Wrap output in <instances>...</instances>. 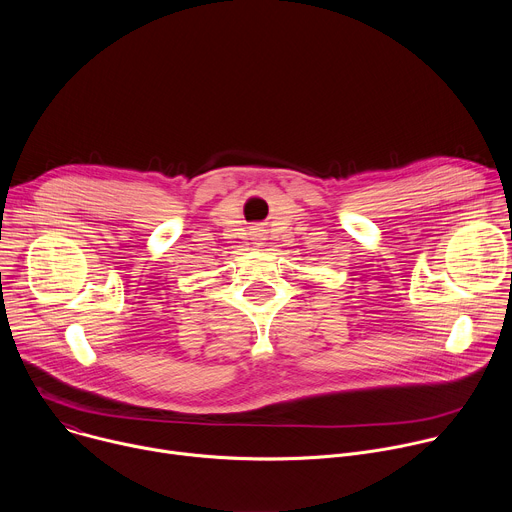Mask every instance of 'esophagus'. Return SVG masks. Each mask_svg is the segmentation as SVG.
Returning <instances> with one entry per match:
<instances>
[{"mask_svg": "<svg viewBox=\"0 0 512 512\" xmlns=\"http://www.w3.org/2000/svg\"><path fill=\"white\" fill-rule=\"evenodd\" d=\"M255 241H263V237H261V233H257V235H255ZM257 245H261V243H257Z\"/></svg>", "mask_w": 512, "mask_h": 512, "instance_id": "obj_1", "label": "esophagus"}]
</instances>
